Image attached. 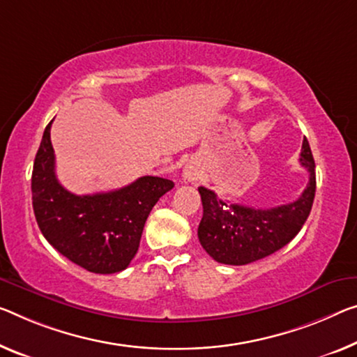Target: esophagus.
I'll return each instance as SVG.
<instances>
[{
    "mask_svg": "<svg viewBox=\"0 0 357 357\" xmlns=\"http://www.w3.org/2000/svg\"><path fill=\"white\" fill-rule=\"evenodd\" d=\"M183 177H185V180H188V182H193V180H196V177H197V172L193 167H186L183 172Z\"/></svg>",
    "mask_w": 357,
    "mask_h": 357,
    "instance_id": "esophagus-1",
    "label": "esophagus"
}]
</instances>
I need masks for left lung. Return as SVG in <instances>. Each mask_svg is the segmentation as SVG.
Wrapping results in <instances>:
<instances>
[{
    "label": "left lung",
    "instance_id": "8db88e82",
    "mask_svg": "<svg viewBox=\"0 0 357 357\" xmlns=\"http://www.w3.org/2000/svg\"><path fill=\"white\" fill-rule=\"evenodd\" d=\"M300 164L310 180L297 201L270 209L233 204L199 186L202 218L197 238L213 260L223 265H248L265 259L289 244L308 218L316 193L314 160L308 140H303Z\"/></svg>",
    "mask_w": 357,
    "mask_h": 357
}]
</instances>
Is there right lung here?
Wrapping results in <instances>:
<instances>
[{
  "instance_id": "right-lung-1",
  "label": "right lung",
  "mask_w": 357,
  "mask_h": 357,
  "mask_svg": "<svg viewBox=\"0 0 357 357\" xmlns=\"http://www.w3.org/2000/svg\"><path fill=\"white\" fill-rule=\"evenodd\" d=\"M51 124L43 134L31 174L38 227L54 249L84 270L98 274L123 271L139 250L153 206L174 188V182L145 175L107 193H70L56 177Z\"/></svg>"
}]
</instances>
